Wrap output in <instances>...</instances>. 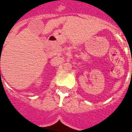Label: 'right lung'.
Listing matches in <instances>:
<instances>
[{"label":"right lung","mask_w":132,"mask_h":132,"mask_svg":"<svg viewBox=\"0 0 132 132\" xmlns=\"http://www.w3.org/2000/svg\"><path fill=\"white\" fill-rule=\"evenodd\" d=\"M0 71H1V70H0Z\"/></svg>","instance_id":"1"}]
</instances>
